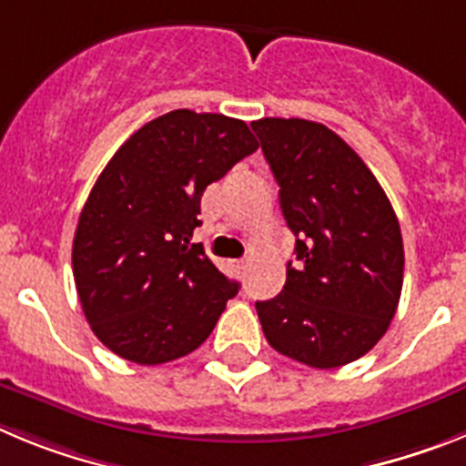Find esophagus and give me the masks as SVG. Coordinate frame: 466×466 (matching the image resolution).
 I'll return each mask as SVG.
<instances>
[{
  "label": "esophagus",
  "instance_id": "obj_1",
  "mask_svg": "<svg viewBox=\"0 0 466 466\" xmlns=\"http://www.w3.org/2000/svg\"><path fill=\"white\" fill-rule=\"evenodd\" d=\"M230 268L236 270L238 275H245V270H247V261H242V258H238V261H230Z\"/></svg>",
  "mask_w": 466,
  "mask_h": 466
}]
</instances>
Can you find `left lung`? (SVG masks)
I'll return each instance as SVG.
<instances>
[{"label": "left lung", "instance_id": "1", "mask_svg": "<svg viewBox=\"0 0 466 466\" xmlns=\"http://www.w3.org/2000/svg\"><path fill=\"white\" fill-rule=\"evenodd\" d=\"M296 236V268L257 300L266 340L312 369L364 357L385 336L403 284V240L385 191L352 147L306 118L252 123Z\"/></svg>", "mask_w": 466, "mask_h": 466}]
</instances>
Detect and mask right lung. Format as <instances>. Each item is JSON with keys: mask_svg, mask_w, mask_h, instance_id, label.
Wrapping results in <instances>:
<instances>
[{"mask_svg": "<svg viewBox=\"0 0 466 466\" xmlns=\"http://www.w3.org/2000/svg\"><path fill=\"white\" fill-rule=\"evenodd\" d=\"M257 149L245 121L175 109L106 163L81 209L72 266L86 319L114 355L166 364L212 333L240 284L191 245L200 196Z\"/></svg>", "mask_w": 466, "mask_h": 466, "instance_id": "add662e5", "label": "right lung"}]
</instances>
